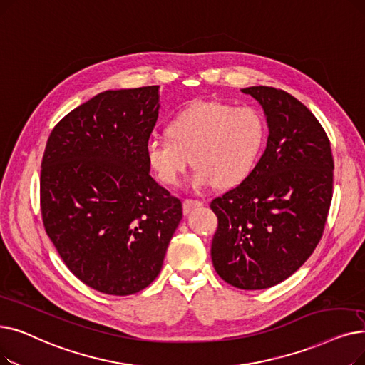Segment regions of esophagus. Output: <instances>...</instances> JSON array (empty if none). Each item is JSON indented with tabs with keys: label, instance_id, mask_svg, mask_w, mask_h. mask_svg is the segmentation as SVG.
I'll return each mask as SVG.
<instances>
[{
	"label": "esophagus",
	"instance_id": "34e87169",
	"mask_svg": "<svg viewBox=\"0 0 365 365\" xmlns=\"http://www.w3.org/2000/svg\"><path fill=\"white\" fill-rule=\"evenodd\" d=\"M200 205H202V202H201V201H198V200H191V198H186V200H183V213H185V215H187V213L191 212L192 209L200 207Z\"/></svg>",
	"mask_w": 365,
	"mask_h": 365
}]
</instances>
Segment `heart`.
Instances as JSON below:
<instances>
[{"mask_svg":"<svg viewBox=\"0 0 365 365\" xmlns=\"http://www.w3.org/2000/svg\"><path fill=\"white\" fill-rule=\"evenodd\" d=\"M265 134L264 116L255 107L202 101L174 118L168 135L150 137L146 156L165 185L180 182L192 156L195 187H231L255 167Z\"/></svg>","mask_w":365,"mask_h":365,"instance_id":"heart-1","label":"heart"}]
</instances>
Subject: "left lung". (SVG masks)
Segmentation results:
<instances>
[{"mask_svg":"<svg viewBox=\"0 0 365 365\" xmlns=\"http://www.w3.org/2000/svg\"><path fill=\"white\" fill-rule=\"evenodd\" d=\"M268 123L267 148L249 176L210 202L216 273L239 289L292 276L318 246L332 200L331 145L319 120L291 93L250 86Z\"/></svg>","mask_w":365,"mask_h":365,"instance_id":"obj_1","label":"left lung"}]
</instances>
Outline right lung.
<instances>
[{"label": "right lung", "mask_w": 365, "mask_h": 365, "mask_svg": "<svg viewBox=\"0 0 365 365\" xmlns=\"http://www.w3.org/2000/svg\"><path fill=\"white\" fill-rule=\"evenodd\" d=\"M158 88L101 92L62 118L46 143L44 230L70 272L103 294L149 287L182 219V201L149 174Z\"/></svg>", "instance_id": "right-lung-1"}]
</instances>
